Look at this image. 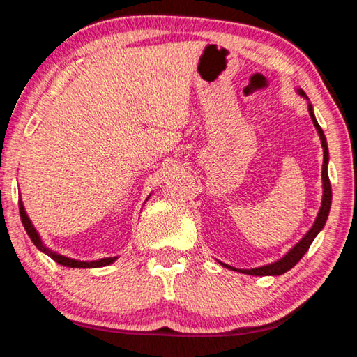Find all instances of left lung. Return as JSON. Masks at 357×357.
Segmentation results:
<instances>
[{"instance_id": "obj_1", "label": "left lung", "mask_w": 357, "mask_h": 357, "mask_svg": "<svg viewBox=\"0 0 357 357\" xmlns=\"http://www.w3.org/2000/svg\"><path fill=\"white\" fill-rule=\"evenodd\" d=\"M296 92L301 97H304L305 100H309L303 89H296ZM309 114H310L312 122H314V125H315L318 136H320L321 147H323V169H321L323 197H321V207H320V210H318V215L315 218L314 226H312L307 230V234H305L303 238L299 240L296 245L293 246L290 251L284 255V257H280L279 260L273 261V264H268V265L259 266V268H251V270H245V268H235V266H230V265L222 264V261L218 260L224 268H227V270L238 271V273H243V274H251V276H280V274H284V273H287L289 270H291V268L295 266L298 261L304 257V254L309 251L312 241L315 240V236L321 232V229L324 227V224H326V220H328V216H329V210H331V202H333V190H331V182H329V175H328L329 150H328L326 136H324L321 127L317 122L315 114H314V108H312L310 102H309Z\"/></svg>"}]
</instances>
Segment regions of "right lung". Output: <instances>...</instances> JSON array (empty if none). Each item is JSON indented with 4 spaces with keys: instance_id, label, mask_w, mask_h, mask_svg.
<instances>
[{
    "instance_id": "obj_1",
    "label": "right lung",
    "mask_w": 357,
    "mask_h": 357,
    "mask_svg": "<svg viewBox=\"0 0 357 357\" xmlns=\"http://www.w3.org/2000/svg\"><path fill=\"white\" fill-rule=\"evenodd\" d=\"M150 197V196H149ZM147 197V199H149ZM18 208H20V218H22V222H23V227L26 230V234L29 235L31 241L34 243L36 248L39 249L40 252L47 254L48 257H52L54 261H58L59 265L62 266H68V268H100V266H108L111 265L112 261H116L117 257H105V259H98V260H91V261H86V260H77V259H70V257H66V255L58 254L56 251H52L45 243L42 241L39 232H37L34 224L31 222L29 216L26 215V211H24V205L23 201L20 199L18 201Z\"/></svg>"
}]
</instances>
